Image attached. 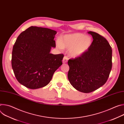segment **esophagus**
Returning <instances> with one entry per match:
<instances>
[{
  "label": "esophagus",
  "instance_id": "34e87169",
  "mask_svg": "<svg viewBox=\"0 0 124 124\" xmlns=\"http://www.w3.org/2000/svg\"><path fill=\"white\" fill-rule=\"evenodd\" d=\"M68 59H69L68 57L67 56H65L64 57V58H63V63H67V61H68Z\"/></svg>",
  "mask_w": 124,
  "mask_h": 124
}]
</instances>
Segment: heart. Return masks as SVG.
<instances>
[{
  "label": "heart",
  "instance_id": "obj_1",
  "mask_svg": "<svg viewBox=\"0 0 124 124\" xmlns=\"http://www.w3.org/2000/svg\"><path fill=\"white\" fill-rule=\"evenodd\" d=\"M92 43L91 38L80 33L66 35L59 40L60 48H70V55L76 57L81 55L90 47Z\"/></svg>",
  "mask_w": 124,
  "mask_h": 124
}]
</instances>
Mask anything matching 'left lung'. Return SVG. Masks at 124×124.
<instances>
[{
    "label": "left lung",
    "mask_w": 124,
    "mask_h": 124,
    "mask_svg": "<svg viewBox=\"0 0 124 124\" xmlns=\"http://www.w3.org/2000/svg\"><path fill=\"white\" fill-rule=\"evenodd\" d=\"M93 41L88 50L75 58L70 59L68 78L77 90L92 92L107 81L112 69V49L104 37L93 31Z\"/></svg>",
    "instance_id": "1"
}]
</instances>
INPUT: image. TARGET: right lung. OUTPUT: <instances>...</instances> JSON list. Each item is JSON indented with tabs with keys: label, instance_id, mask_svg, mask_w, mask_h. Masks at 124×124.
<instances>
[{
	"label": "right lung",
	"instance_id": "1",
	"mask_svg": "<svg viewBox=\"0 0 124 124\" xmlns=\"http://www.w3.org/2000/svg\"><path fill=\"white\" fill-rule=\"evenodd\" d=\"M56 31L30 26L22 32L13 46L12 67L16 79L29 89L47 85L55 70L62 64L63 54H50L56 46Z\"/></svg>",
	"mask_w": 124,
	"mask_h": 124
}]
</instances>
